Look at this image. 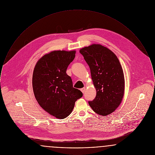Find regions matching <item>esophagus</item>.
Returning a JSON list of instances; mask_svg holds the SVG:
<instances>
[{
  "mask_svg": "<svg viewBox=\"0 0 155 155\" xmlns=\"http://www.w3.org/2000/svg\"><path fill=\"white\" fill-rule=\"evenodd\" d=\"M85 90H86L85 87H83V88L81 89V91L82 92V93H84V91H85Z\"/></svg>",
  "mask_w": 155,
  "mask_h": 155,
  "instance_id": "obj_1",
  "label": "esophagus"
}]
</instances>
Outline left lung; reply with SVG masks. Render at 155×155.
Instances as JSON below:
<instances>
[{
	"label": "left lung",
	"instance_id": "8db88e82",
	"mask_svg": "<svg viewBox=\"0 0 155 155\" xmlns=\"http://www.w3.org/2000/svg\"><path fill=\"white\" fill-rule=\"evenodd\" d=\"M89 66L96 96L89 104L97 114L106 116L122 101L125 80L122 67L113 52L100 44H92L80 50Z\"/></svg>",
	"mask_w": 155,
	"mask_h": 155
}]
</instances>
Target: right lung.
I'll return each instance as SVG.
<instances>
[{
	"label": "right lung",
	"instance_id": "right-lung-1",
	"mask_svg": "<svg viewBox=\"0 0 155 155\" xmlns=\"http://www.w3.org/2000/svg\"><path fill=\"white\" fill-rule=\"evenodd\" d=\"M75 51H54L37 62L33 74V89L40 106L59 119L72 113L75 101L83 96L73 87L71 78L66 72L75 57Z\"/></svg>",
	"mask_w": 155,
	"mask_h": 155
}]
</instances>
